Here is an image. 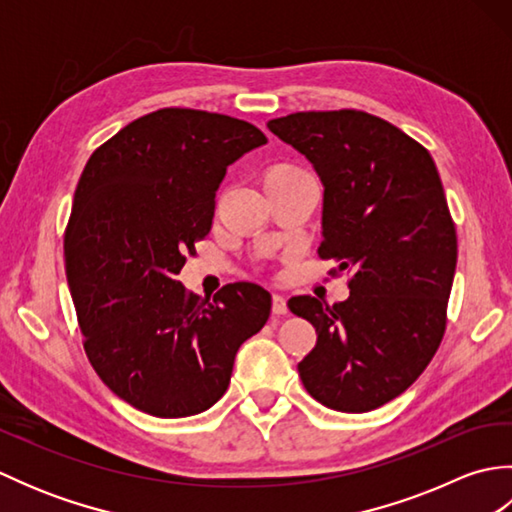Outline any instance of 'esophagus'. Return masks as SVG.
<instances>
[{
    "instance_id": "1",
    "label": "esophagus",
    "mask_w": 512,
    "mask_h": 512,
    "mask_svg": "<svg viewBox=\"0 0 512 512\" xmlns=\"http://www.w3.org/2000/svg\"><path fill=\"white\" fill-rule=\"evenodd\" d=\"M273 312L275 314H286L288 312V301L284 295H279V292H275L273 295Z\"/></svg>"
}]
</instances>
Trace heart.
I'll use <instances>...</instances> for the list:
<instances>
[{
	"label": "heart",
	"instance_id": "heart-1",
	"mask_svg": "<svg viewBox=\"0 0 512 512\" xmlns=\"http://www.w3.org/2000/svg\"><path fill=\"white\" fill-rule=\"evenodd\" d=\"M303 169L299 167H292V165H277L268 171V176H286V173H299Z\"/></svg>",
	"mask_w": 512,
	"mask_h": 512
}]
</instances>
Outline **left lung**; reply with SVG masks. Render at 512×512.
<instances>
[{
  "label": "left lung",
  "mask_w": 512,
  "mask_h": 512,
  "mask_svg": "<svg viewBox=\"0 0 512 512\" xmlns=\"http://www.w3.org/2000/svg\"><path fill=\"white\" fill-rule=\"evenodd\" d=\"M268 129L323 182L321 259L350 270V297L288 301L317 330L299 363L321 405L372 411L413 385L447 328L458 235L436 162L398 127L358 110L297 112Z\"/></svg>",
  "instance_id": "obj_1"
}]
</instances>
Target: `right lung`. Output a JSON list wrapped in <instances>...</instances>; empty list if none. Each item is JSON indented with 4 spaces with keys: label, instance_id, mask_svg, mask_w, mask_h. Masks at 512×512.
<instances>
[{
    "label": "right lung",
    "instance_id": "obj_1",
    "mask_svg": "<svg viewBox=\"0 0 512 512\" xmlns=\"http://www.w3.org/2000/svg\"><path fill=\"white\" fill-rule=\"evenodd\" d=\"M266 143L239 118L165 107L96 149L76 184L63 257L85 354L149 416L213 407L239 345L270 317L257 284H228L209 301L176 281L211 231L226 167Z\"/></svg>",
    "mask_w": 512,
    "mask_h": 512
}]
</instances>
